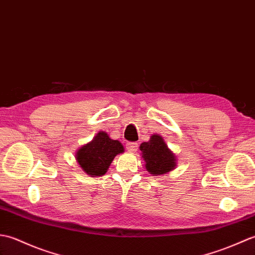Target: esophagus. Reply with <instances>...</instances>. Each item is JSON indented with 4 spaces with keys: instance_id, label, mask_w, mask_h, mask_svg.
I'll return each mask as SVG.
<instances>
[{
    "instance_id": "esophagus-1",
    "label": "esophagus",
    "mask_w": 255,
    "mask_h": 255,
    "mask_svg": "<svg viewBox=\"0 0 255 255\" xmlns=\"http://www.w3.org/2000/svg\"><path fill=\"white\" fill-rule=\"evenodd\" d=\"M137 143H128L127 144V150L129 152H135L137 150Z\"/></svg>"
}]
</instances>
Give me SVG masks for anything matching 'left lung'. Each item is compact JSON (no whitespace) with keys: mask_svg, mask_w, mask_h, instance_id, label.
<instances>
[{"mask_svg":"<svg viewBox=\"0 0 255 255\" xmlns=\"http://www.w3.org/2000/svg\"><path fill=\"white\" fill-rule=\"evenodd\" d=\"M139 149L146 170L152 175L169 173L177 166V156L159 134H152L148 142L140 144Z\"/></svg>","mask_w":255,"mask_h":255,"instance_id":"obj_1","label":"left lung"}]
</instances>
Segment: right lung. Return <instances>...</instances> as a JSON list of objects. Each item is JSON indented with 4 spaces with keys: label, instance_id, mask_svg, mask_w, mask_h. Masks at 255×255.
<instances>
[{
    "label": "right lung",
    "instance_id": "1",
    "mask_svg": "<svg viewBox=\"0 0 255 255\" xmlns=\"http://www.w3.org/2000/svg\"><path fill=\"white\" fill-rule=\"evenodd\" d=\"M124 152V147L118 139H112L107 132L99 131L89 143L80 147L75 158L82 170L89 177H101L108 171L112 160Z\"/></svg>",
    "mask_w": 255,
    "mask_h": 255
}]
</instances>
